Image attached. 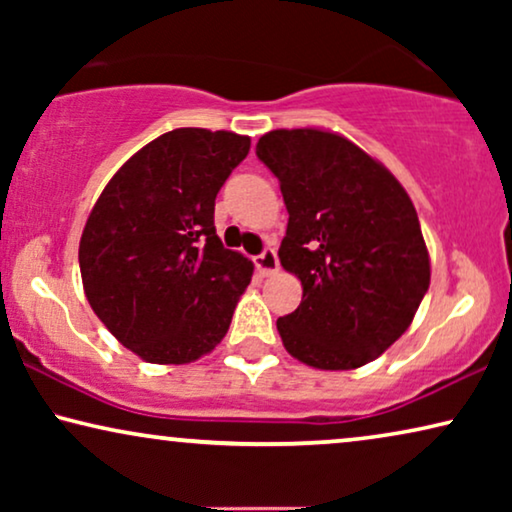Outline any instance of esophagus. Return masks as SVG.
Returning <instances> with one entry per match:
<instances>
[{
	"label": "esophagus",
	"instance_id": "34e87169",
	"mask_svg": "<svg viewBox=\"0 0 512 512\" xmlns=\"http://www.w3.org/2000/svg\"><path fill=\"white\" fill-rule=\"evenodd\" d=\"M254 263H256V268L261 270L265 277L272 275V272H277V268H279L277 251H275V249H263L261 254H258V256L254 258Z\"/></svg>",
	"mask_w": 512,
	"mask_h": 512
}]
</instances>
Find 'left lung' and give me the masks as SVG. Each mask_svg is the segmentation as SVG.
<instances>
[{
	"label": "left lung",
	"mask_w": 512,
	"mask_h": 512,
	"mask_svg": "<svg viewBox=\"0 0 512 512\" xmlns=\"http://www.w3.org/2000/svg\"><path fill=\"white\" fill-rule=\"evenodd\" d=\"M256 156L279 179L289 212L279 261L303 284L298 310L277 319L286 352L319 370L366 366L408 331L429 291L410 195L331 130H272Z\"/></svg>",
	"instance_id": "obj_1"
}]
</instances>
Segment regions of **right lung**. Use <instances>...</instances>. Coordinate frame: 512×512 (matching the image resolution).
Segmentation results:
<instances>
[{
    "instance_id": "right-lung-1",
    "label": "right lung",
    "mask_w": 512,
    "mask_h": 512,
    "mask_svg": "<svg viewBox=\"0 0 512 512\" xmlns=\"http://www.w3.org/2000/svg\"><path fill=\"white\" fill-rule=\"evenodd\" d=\"M251 139L177 128L139 149L90 212L83 291L111 335L149 363H191L228 333L254 263L226 249L214 200Z\"/></svg>"
}]
</instances>
